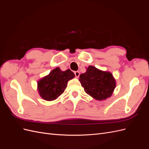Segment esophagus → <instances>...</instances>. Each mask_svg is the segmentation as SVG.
<instances>
[{
    "label": "esophagus",
    "instance_id": "34e87169",
    "mask_svg": "<svg viewBox=\"0 0 149 149\" xmlns=\"http://www.w3.org/2000/svg\"><path fill=\"white\" fill-rule=\"evenodd\" d=\"M74 73L75 76H76V78H78L79 76L80 73H79V71H74Z\"/></svg>",
    "mask_w": 149,
    "mask_h": 149
}]
</instances>
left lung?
Segmentation results:
<instances>
[{
    "label": "left lung",
    "mask_w": 149,
    "mask_h": 149,
    "mask_svg": "<svg viewBox=\"0 0 149 149\" xmlns=\"http://www.w3.org/2000/svg\"><path fill=\"white\" fill-rule=\"evenodd\" d=\"M79 81L85 92L97 100H104L109 97L116 87L112 74L88 66L87 71L79 76Z\"/></svg>",
    "instance_id": "obj_1"
}]
</instances>
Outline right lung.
<instances>
[{"label": "right lung", "instance_id": "1", "mask_svg": "<svg viewBox=\"0 0 149 149\" xmlns=\"http://www.w3.org/2000/svg\"><path fill=\"white\" fill-rule=\"evenodd\" d=\"M74 76L69 69L62 71L59 68H56L38 81V89L40 96L47 101L56 100L64 92L68 81Z\"/></svg>", "mask_w": 149, "mask_h": 149}]
</instances>
